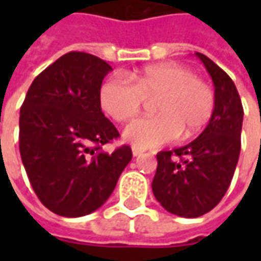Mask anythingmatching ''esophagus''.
<instances>
[{
	"mask_svg": "<svg viewBox=\"0 0 261 261\" xmlns=\"http://www.w3.org/2000/svg\"><path fill=\"white\" fill-rule=\"evenodd\" d=\"M132 154L134 156H139L144 154V149H141V148H138V146H132Z\"/></svg>",
	"mask_w": 261,
	"mask_h": 261,
	"instance_id": "34e87169",
	"label": "esophagus"
}]
</instances>
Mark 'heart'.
Here are the masks:
<instances>
[{"mask_svg": "<svg viewBox=\"0 0 261 261\" xmlns=\"http://www.w3.org/2000/svg\"><path fill=\"white\" fill-rule=\"evenodd\" d=\"M100 105L116 122L135 117L145 100L155 98L151 117H141L125 129L126 141L138 148H156L181 135L195 138L215 110V94L205 81L180 64L148 66L135 76V84L125 76L113 75L100 88Z\"/></svg>", "mask_w": 261, "mask_h": 261, "instance_id": "1", "label": "heart"}]
</instances>
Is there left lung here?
Segmentation results:
<instances>
[{"mask_svg": "<svg viewBox=\"0 0 261 261\" xmlns=\"http://www.w3.org/2000/svg\"><path fill=\"white\" fill-rule=\"evenodd\" d=\"M212 76L215 110L205 130L185 146L156 154L152 192L170 214L197 218L212 211L231 185L241 149L243 105L234 81L203 54Z\"/></svg>", "mask_w": 261, "mask_h": 261, "instance_id": "8db88e82", "label": "left lung"}]
</instances>
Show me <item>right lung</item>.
Masks as SVG:
<instances>
[{"instance_id":"obj_1","label":"right lung","mask_w":261,"mask_h":261,"mask_svg":"<svg viewBox=\"0 0 261 261\" xmlns=\"http://www.w3.org/2000/svg\"><path fill=\"white\" fill-rule=\"evenodd\" d=\"M110 71L94 55L65 54L36 76L20 109L23 166L39 200L56 215L97 211L132 160L127 145L101 151L119 138L98 97Z\"/></svg>"}]
</instances>
